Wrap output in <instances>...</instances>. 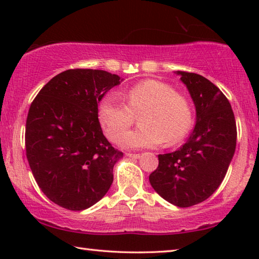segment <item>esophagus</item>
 <instances>
[{
	"label": "esophagus",
	"mask_w": 259,
	"mask_h": 259,
	"mask_svg": "<svg viewBox=\"0 0 259 259\" xmlns=\"http://www.w3.org/2000/svg\"><path fill=\"white\" fill-rule=\"evenodd\" d=\"M128 157H130V159H139L140 155L139 154H134V153H128Z\"/></svg>",
	"instance_id": "34e87169"
}]
</instances>
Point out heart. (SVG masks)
I'll return each mask as SVG.
<instances>
[{
    "label": "heart",
    "mask_w": 259,
    "mask_h": 259,
    "mask_svg": "<svg viewBox=\"0 0 259 259\" xmlns=\"http://www.w3.org/2000/svg\"><path fill=\"white\" fill-rule=\"evenodd\" d=\"M126 104L119 96L107 95L99 104L98 117L112 142L139 116L140 128L125 133L120 139L124 148L155 147L165 143L171 146L185 137L192 125V107L188 99L172 87L156 80H146L126 91Z\"/></svg>",
    "instance_id": "1"
}]
</instances>
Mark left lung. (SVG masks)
<instances>
[{
	"label": "left lung",
	"mask_w": 259,
	"mask_h": 259,
	"mask_svg": "<svg viewBox=\"0 0 259 259\" xmlns=\"http://www.w3.org/2000/svg\"><path fill=\"white\" fill-rule=\"evenodd\" d=\"M176 74L194 103L195 126L179 150L159 154L150 183L165 201L187 208L203 202L222 184L235 152L236 124L230 102L213 83L195 73Z\"/></svg>",
	"instance_id": "8db88e82"
}]
</instances>
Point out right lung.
<instances>
[{"instance_id": "obj_1", "label": "right lung", "mask_w": 259, "mask_h": 259, "mask_svg": "<svg viewBox=\"0 0 259 259\" xmlns=\"http://www.w3.org/2000/svg\"><path fill=\"white\" fill-rule=\"evenodd\" d=\"M122 78L100 69H68L42 88L26 121V155L52 202L80 211L104 198L123 157L105 137L98 103Z\"/></svg>"}]
</instances>
